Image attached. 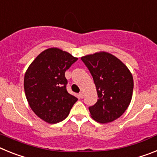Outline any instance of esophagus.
I'll return each instance as SVG.
<instances>
[{
	"instance_id": "1",
	"label": "esophagus",
	"mask_w": 157,
	"mask_h": 157,
	"mask_svg": "<svg viewBox=\"0 0 157 157\" xmlns=\"http://www.w3.org/2000/svg\"><path fill=\"white\" fill-rule=\"evenodd\" d=\"M84 92H80V93H79V97H80V99H83V98H84Z\"/></svg>"
}]
</instances>
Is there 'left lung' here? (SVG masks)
Masks as SVG:
<instances>
[{
  "label": "left lung",
  "instance_id": "left-lung-1",
  "mask_svg": "<svg viewBox=\"0 0 157 157\" xmlns=\"http://www.w3.org/2000/svg\"><path fill=\"white\" fill-rule=\"evenodd\" d=\"M93 77L98 100L89 107L96 122L108 123L119 118L129 107L133 95V79L130 71L115 56L99 52L81 58Z\"/></svg>",
  "mask_w": 157,
  "mask_h": 157
}]
</instances>
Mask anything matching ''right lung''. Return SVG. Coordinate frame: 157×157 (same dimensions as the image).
I'll list each match as a JSON object with an SVG mask.
<instances>
[{"label": "right lung", "mask_w": 157, "mask_h": 157, "mask_svg": "<svg viewBox=\"0 0 157 157\" xmlns=\"http://www.w3.org/2000/svg\"><path fill=\"white\" fill-rule=\"evenodd\" d=\"M77 58L58 48H49L36 57L24 75V92L31 110L50 124L63 121L77 98L66 90L65 72Z\"/></svg>", "instance_id": "1"}]
</instances>
